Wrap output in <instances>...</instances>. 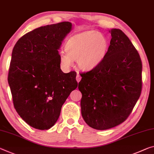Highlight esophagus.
I'll return each mask as SVG.
<instances>
[{"label": "esophagus", "instance_id": "esophagus-1", "mask_svg": "<svg viewBox=\"0 0 154 154\" xmlns=\"http://www.w3.org/2000/svg\"><path fill=\"white\" fill-rule=\"evenodd\" d=\"M81 79H82V77L80 76L79 73H77V77H76V80H77V82H80V80H81Z\"/></svg>", "mask_w": 154, "mask_h": 154}]
</instances>
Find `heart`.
Listing matches in <instances>:
<instances>
[{
    "mask_svg": "<svg viewBox=\"0 0 154 154\" xmlns=\"http://www.w3.org/2000/svg\"><path fill=\"white\" fill-rule=\"evenodd\" d=\"M108 48V40L103 34L95 31H84L68 39L65 45L66 53L60 54V64L69 68L72 60H77L80 69L92 70L103 60Z\"/></svg>",
    "mask_w": 154,
    "mask_h": 154,
    "instance_id": "b5f03b06",
    "label": "heart"
}]
</instances>
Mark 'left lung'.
Returning a JSON list of instances; mask_svg holds the SVG:
<instances>
[{
    "label": "left lung",
    "mask_w": 154,
    "mask_h": 154,
    "mask_svg": "<svg viewBox=\"0 0 154 154\" xmlns=\"http://www.w3.org/2000/svg\"><path fill=\"white\" fill-rule=\"evenodd\" d=\"M110 45L100 64L81 73L83 119L92 128L108 130L130 116L142 90V62L121 29H112Z\"/></svg>",
    "instance_id": "8db88e82"
}]
</instances>
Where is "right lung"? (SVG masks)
<instances>
[{
  "label": "right lung",
  "instance_id": "right-lung-1",
  "mask_svg": "<svg viewBox=\"0 0 154 154\" xmlns=\"http://www.w3.org/2000/svg\"><path fill=\"white\" fill-rule=\"evenodd\" d=\"M72 24L62 22L37 28L21 37L12 51L8 83L16 112L26 123L48 130L77 88V73L60 68L58 50Z\"/></svg>",
  "mask_w": 154,
  "mask_h": 154
}]
</instances>
